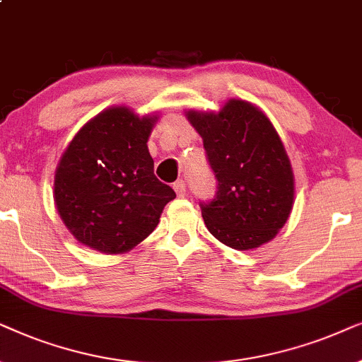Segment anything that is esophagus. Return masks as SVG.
<instances>
[{"label":"esophagus","mask_w":362,"mask_h":362,"mask_svg":"<svg viewBox=\"0 0 362 362\" xmlns=\"http://www.w3.org/2000/svg\"><path fill=\"white\" fill-rule=\"evenodd\" d=\"M173 190H175V194L178 197H185L187 195V185L184 180H177L175 184H173Z\"/></svg>","instance_id":"34e87169"}]
</instances>
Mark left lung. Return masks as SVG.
I'll return each instance as SVG.
<instances>
[{"label":"left lung","instance_id":"obj_1","mask_svg":"<svg viewBox=\"0 0 362 362\" xmlns=\"http://www.w3.org/2000/svg\"><path fill=\"white\" fill-rule=\"evenodd\" d=\"M189 120L204 139L216 178L214 199L200 202L206 228L235 250L269 242L286 223L295 199L290 158L272 122L238 99L218 114L192 110Z\"/></svg>","mask_w":362,"mask_h":362}]
</instances>
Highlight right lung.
Returning <instances> with one entry per match:
<instances>
[{"label": "right lung", "mask_w": 362, "mask_h": 362, "mask_svg": "<svg viewBox=\"0 0 362 362\" xmlns=\"http://www.w3.org/2000/svg\"><path fill=\"white\" fill-rule=\"evenodd\" d=\"M156 117L100 112L76 134L56 170L57 211L81 243L122 253L152 233L172 187L158 180L147 139Z\"/></svg>", "instance_id": "right-lung-1"}]
</instances>
